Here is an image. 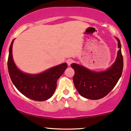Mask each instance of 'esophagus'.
<instances>
[{"label":"esophagus","mask_w":131,"mask_h":131,"mask_svg":"<svg viewBox=\"0 0 131 131\" xmlns=\"http://www.w3.org/2000/svg\"><path fill=\"white\" fill-rule=\"evenodd\" d=\"M73 62V60L71 59H69L67 60V63L68 64V66H71V64Z\"/></svg>","instance_id":"esophagus-1"}]
</instances>
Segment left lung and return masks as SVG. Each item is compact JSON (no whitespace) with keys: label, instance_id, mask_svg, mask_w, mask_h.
Returning <instances> with one entry per match:
<instances>
[{"label":"left lung","instance_id":"obj_1","mask_svg":"<svg viewBox=\"0 0 131 131\" xmlns=\"http://www.w3.org/2000/svg\"><path fill=\"white\" fill-rule=\"evenodd\" d=\"M116 39L119 49L116 59L105 71H91L75 63L71 65L75 71L73 82L81 96L89 99H100L107 95L117 83L123 70V57L120 40Z\"/></svg>","mask_w":131,"mask_h":131}]
</instances>
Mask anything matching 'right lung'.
<instances>
[{"label":"right lung","instance_id":"add662e5","mask_svg":"<svg viewBox=\"0 0 131 131\" xmlns=\"http://www.w3.org/2000/svg\"><path fill=\"white\" fill-rule=\"evenodd\" d=\"M9 47L8 71L14 85L18 91L29 99L43 101L50 99L57 87V81L67 69V63L51 67L40 74H32L21 71L13 60L12 45Z\"/></svg>","mask_w":131,"mask_h":131}]
</instances>
